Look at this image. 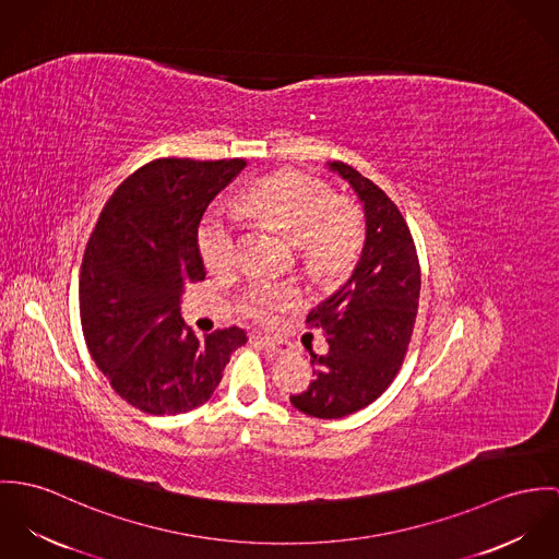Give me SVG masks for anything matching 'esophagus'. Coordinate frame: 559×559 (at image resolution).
Wrapping results in <instances>:
<instances>
[{"instance_id": "1", "label": "esophagus", "mask_w": 559, "mask_h": 559, "mask_svg": "<svg viewBox=\"0 0 559 559\" xmlns=\"http://www.w3.org/2000/svg\"><path fill=\"white\" fill-rule=\"evenodd\" d=\"M250 341L252 343H257V345H261L265 352H270V354H274V356H285L287 352H289V343L287 341H283V338H272V336H250Z\"/></svg>"}]
</instances>
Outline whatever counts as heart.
Wrapping results in <instances>:
<instances>
[{"label": "heart", "mask_w": 559, "mask_h": 559, "mask_svg": "<svg viewBox=\"0 0 559 559\" xmlns=\"http://www.w3.org/2000/svg\"><path fill=\"white\" fill-rule=\"evenodd\" d=\"M236 212L300 242L305 263L321 276L347 270L365 242L360 212L336 201L332 188L305 174H276L254 182L236 203ZM199 250L210 270L236 265L238 225L210 214L199 227ZM296 302L298 289L292 285L252 283L240 298V310L257 323H270Z\"/></svg>", "instance_id": "heart-1"}]
</instances>
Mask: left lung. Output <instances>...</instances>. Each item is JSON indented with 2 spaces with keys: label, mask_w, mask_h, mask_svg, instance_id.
I'll return each mask as SVG.
<instances>
[{
  "label": "left lung",
  "mask_w": 559,
  "mask_h": 559,
  "mask_svg": "<svg viewBox=\"0 0 559 559\" xmlns=\"http://www.w3.org/2000/svg\"><path fill=\"white\" fill-rule=\"evenodd\" d=\"M330 169L362 201L367 238L349 281L307 317L328 352L310 354L314 379L292 396L312 418H343L379 399L401 369L420 300V263L412 231L394 201L345 163Z\"/></svg>",
  "instance_id": "obj_1"
}]
</instances>
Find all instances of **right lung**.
Masks as SVG:
<instances>
[{
    "label": "right lung",
    "mask_w": 559,
    "mask_h": 559,
    "mask_svg": "<svg viewBox=\"0 0 559 559\" xmlns=\"http://www.w3.org/2000/svg\"><path fill=\"white\" fill-rule=\"evenodd\" d=\"M245 167L242 158H156L116 188L90 236L79 276L85 345L111 388L145 414L203 405L249 341L236 325L199 338L180 314L185 285L205 278L201 216Z\"/></svg>",
    "instance_id": "right-lung-1"
}]
</instances>
